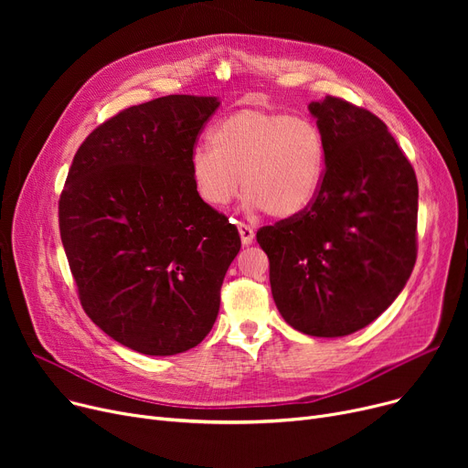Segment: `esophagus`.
<instances>
[{"mask_svg":"<svg viewBox=\"0 0 468 468\" xmlns=\"http://www.w3.org/2000/svg\"><path fill=\"white\" fill-rule=\"evenodd\" d=\"M237 229H239V235H240V240H242L244 247H249V244H252L256 233H254V229H252L250 226H247V224H237Z\"/></svg>","mask_w":468,"mask_h":468,"instance_id":"1","label":"esophagus"}]
</instances>
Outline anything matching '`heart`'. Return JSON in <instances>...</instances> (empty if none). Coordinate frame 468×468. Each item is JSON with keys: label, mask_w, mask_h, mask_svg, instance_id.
I'll return each instance as SVG.
<instances>
[{"label": "heart", "mask_w": 468, "mask_h": 468, "mask_svg": "<svg viewBox=\"0 0 468 468\" xmlns=\"http://www.w3.org/2000/svg\"><path fill=\"white\" fill-rule=\"evenodd\" d=\"M208 142L191 154L189 165L197 195L212 208L228 207L242 182L250 212L293 218L321 191L326 144L307 117L242 108L221 119Z\"/></svg>", "instance_id": "obj_1"}]
</instances>
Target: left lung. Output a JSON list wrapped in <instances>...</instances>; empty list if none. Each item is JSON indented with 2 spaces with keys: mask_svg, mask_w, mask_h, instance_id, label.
<instances>
[{
  "mask_svg": "<svg viewBox=\"0 0 468 468\" xmlns=\"http://www.w3.org/2000/svg\"><path fill=\"white\" fill-rule=\"evenodd\" d=\"M326 144L313 205L256 235L284 321L314 337L349 335L404 290L417 256V178L385 122L326 96L309 104Z\"/></svg>",
  "mask_w": 468,
  "mask_h": 468,
  "instance_id": "8db88e82",
  "label": "left lung"
}]
</instances>
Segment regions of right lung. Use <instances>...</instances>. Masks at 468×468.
Instances as JSON below:
<instances>
[{
	"instance_id": "add662e5",
	"label": "right lung",
	"mask_w": 468,
	"mask_h": 468,
	"mask_svg": "<svg viewBox=\"0 0 468 468\" xmlns=\"http://www.w3.org/2000/svg\"><path fill=\"white\" fill-rule=\"evenodd\" d=\"M216 96L122 110L80 145L58 203L64 252L90 321L136 353L168 356L208 335L240 237L191 180Z\"/></svg>"
}]
</instances>
